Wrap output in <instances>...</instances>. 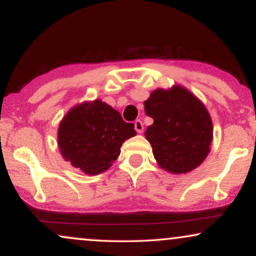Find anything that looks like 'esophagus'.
<instances>
[{
  "label": "esophagus",
  "mask_w": 256,
  "mask_h": 256,
  "mask_svg": "<svg viewBox=\"0 0 256 256\" xmlns=\"http://www.w3.org/2000/svg\"><path fill=\"white\" fill-rule=\"evenodd\" d=\"M134 128L138 134H142V131H144V124H142V122L137 119V120L134 122Z\"/></svg>",
  "instance_id": "34e87169"
}]
</instances>
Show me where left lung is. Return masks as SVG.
Instances as JSON below:
<instances>
[{"label":"left lung","mask_w":256,"mask_h":256,"mask_svg":"<svg viewBox=\"0 0 256 256\" xmlns=\"http://www.w3.org/2000/svg\"><path fill=\"white\" fill-rule=\"evenodd\" d=\"M144 105L145 114L153 118L145 136L160 168L176 174L198 168L208 154L213 137L212 120L202 102L174 86L153 91Z\"/></svg>","instance_id":"8db88e82"}]
</instances>
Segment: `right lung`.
<instances>
[{
    "mask_svg": "<svg viewBox=\"0 0 256 256\" xmlns=\"http://www.w3.org/2000/svg\"><path fill=\"white\" fill-rule=\"evenodd\" d=\"M134 128L102 100L84 103L68 112L60 122L58 146L74 168L100 174L118 158L122 142L136 136Z\"/></svg>",
    "mask_w": 256,
    "mask_h": 256,
    "instance_id": "obj_1",
    "label": "right lung"
}]
</instances>
